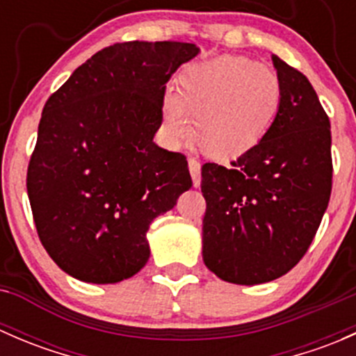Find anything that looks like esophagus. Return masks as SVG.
<instances>
[{
    "label": "esophagus",
    "instance_id": "1",
    "mask_svg": "<svg viewBox=\"0 0 356 356\" xmlns=\"http://www.w3.org/2000/svg\"><path fill=\"white\" fill-rule=\"evenodd\" d=\"M188 167H189V172H191L193 184H195V188H198V186L201 184V165H200V161L196 160V158H189Z\"/></svg>",
    "mask_w": 356,
    "mask_h": 356
}]
</instances>
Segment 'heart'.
I'll return each mask as SVG.
<instances>
[{
  "instance_id": "1",
  "label": "heart",
  "mask_w": 356,
  "mask_h": 356,
  "mask_svg": "<svg viewBox=\"0 0 356 356\" xmlns=\"http://www.w3.org/2000/svg\"><path fill=\"white\" fill-rule=\"evenodd\" d=\"M181 89L161 98V131L172 145L191 136L207 155H245L267 136L281 108L282 89L270 68L245 56H218L188 67Z\"/></svg>"
}]
</instances>
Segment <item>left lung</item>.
I'll return each instance as SVG.
<instances>
[{"mask_svg": "<svg viewBox=\"0 0 356 356\" xmlns=\"http://www.w3.org/2000/svg\"><path fill=\"white\" fill-rule=\"evenodd\" d=\"M281 108L261 143L232 167L204 163L203 261L253 286L288 274L314 241L332 188L331 122L310 81L272 56Z\"/></svg>", "mask_w": 356, "mask_h": 356, "instance_id": "8db88e82", "label": "left lung"}]
</instances>
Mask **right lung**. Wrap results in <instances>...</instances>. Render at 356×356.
Here are the masks:
<instances>
[{"label":"right lung","mask_w":356,"mask_h":356,"mask_svg":"<svg viewBox=\"0 0 356 356\" xmlns=\"http://www.w3.org/2000/svg\"><path fill=\"white\" fill-rule=\"evenodd\" d=\"M198 53L191 42H117L46 102L27 195L42 246L72 277L113 284L138 274L149 224L193 186L186 156L153 138L165 84Z\"/></svg>","instance_id":"obj_1"}]
</instances>
